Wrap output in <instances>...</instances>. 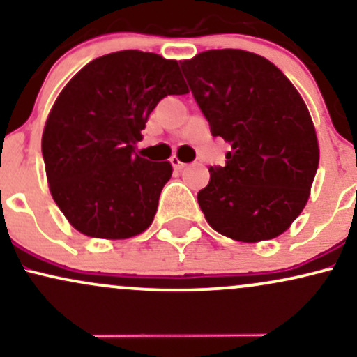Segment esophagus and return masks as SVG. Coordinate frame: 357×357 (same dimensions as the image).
<instances>
[{
  "label": "esophagus",
  "instance_id": "34e87169",
  "mask_svg": "<svg viewBox=\"0 0 357 357\" xmlns=\"http://www.w3.org/2000/svg\"><path fill=\"white\" fill-rule=\"evenodd\" d=\"M169 162H171V166H173L176 171H181V169H184V166H186V162H183L181 159L178 158V155H173V158L169 159Z\"/></svg>",
  "mask_w": 357,
  "mask_h": 357
}]
</instances>
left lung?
<instances>
[{"label":"left lung","instance_id":"left-lung-1","mask_svg":"<svg viewBox=\"0 0 357 357\" xmlns=\"http://www.w3.org/2000/svg\"><path fill=\"white\" fill-rule=\"evenodd\" d=\"M181 68L211 136L231 144L198 192L204 218L236 241L275 238L304 210L319 166L301 93L272 61L245 50H208Z\"/></svg>","mask_w":357,"mask_h":357}]
</instances>
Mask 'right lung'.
<instances>
[{
	"mask_svg": "<svg viewBox=\"0 0 357 357\" xmlns=\"http://www.w3.org/2000/svg\"><path fill=\"white\" fill-rule=\"evenodd\" d=\"M183 93L178 61L139 50L99 56L65 85L42 154L53 199L73 228L122 240L153 223L173 167L137 155L136 142L159 100Z\"/></svg>",
	"mask_w": 357,
	"mask_h": 357,
	"instance_id": "add662e5",
	"label": "right lung"
}]
</instances>
